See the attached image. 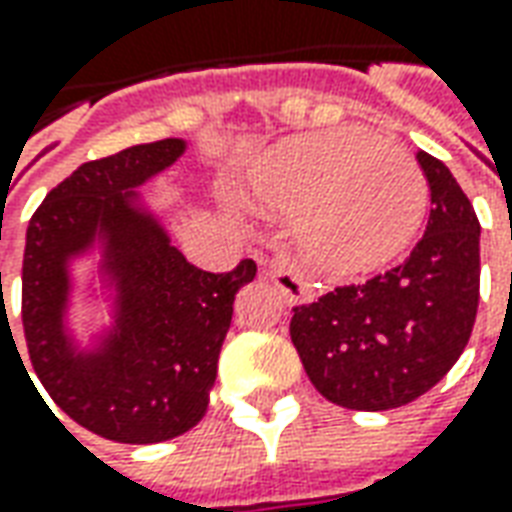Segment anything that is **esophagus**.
<instances>
[{"label": "esophagus", "mask_w": 512, "mask_h": 512, "mask_svg": "<svg viewBox=\"0 0 512 512\" xmlns=\"http://www.w3.org/2000/svg\"><path fill=\"white\" fill-rule=\"evenodd\" d=\"M268 277L282 291V296L288 302H307L313 291H310V282L302 277V271L296 268V263H291L285 255H277L271 263H268Z\"/></svg>", "instance_id": "34e87169"}]
</instances>
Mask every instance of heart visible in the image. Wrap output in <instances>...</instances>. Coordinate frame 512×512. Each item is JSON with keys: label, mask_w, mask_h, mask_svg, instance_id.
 Instances as JSON below:
<instances>
[{"label": "heart", "mask_w": 512, "mask_h": 512, "mask_svg": "<svg viewBox=\"0 0 512 512\" xmlns=\"http://www.w3.org/2000/svg\"><path fill=\"white\" fill-rule=\"evenodd\" d=\"M249 194L293 210L299 249L330 274L388 266L424 224L430 185L402 146L343 127L274 146L252 171Z\"/></svg>", "instance_id": "b5f03b06"}]
</instances>
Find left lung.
Segmentation results:
<instances>
[{"mask_svg": "<svg viewBox=\"0 0 512 512\" xmlns=\"http://www.w3.org/2000/svg\"><path fill=\"white\" fill-rule=\"evenodd\" d=\"M430 219L405 263L293 307L291 341L332 405L393 410L427 393L463 355L480 305V221L438 157L416 152Z\"/></svg>", "mask_w": 512, "mask_h": 512, "instance_id": "1", "label": "left lung"}]
</instances>
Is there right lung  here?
Here are the masks:
<instances>
[{"label": "right lung", "mask_w": 512, "mask_h": 512, "mask_svg": "<svg viewBox=\"0 0 512 512\" xmlns=\"http://www.w3.org/2000/svg\"><path fill=\"white\" fill-rule=\"evenodd\" d=\"M182 152L185 141L166 138L88 160L46 194L27 227L21 324L30 363L55 405L107 441L160 443L202 421L235 293L257 274L255 260L224 274L196 268L135 207L132 188ZM96 237L120 313L103 349L77 356L62 327L68 257Z\"/></svg>", "instance_id": "obj_1"}]
</instances>
